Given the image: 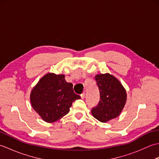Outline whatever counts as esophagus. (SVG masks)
<instances>
[{
  "label": "esophagus",
  "instance_id": "1",
  "mask_svg": "<svg viewBox=\"0 0 159 159\" xmlns=\"http://www.w3.org/2000/svg\"><path fill=\"white\" fill-rule=\"evenodd\" d=\"M85 92H83V93H82L81 94H80V97H81V98H82V99H84V98H85Z\"/></svg>",
  "mask_w": 159,
  "mask_h": 159
}]
</instances>
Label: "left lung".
Segmentation results:
<instances>
[{
	"label": "left lung",
	"instance_id": "obj_1",
	"mask_svg": "<svg viewBox=\"0 0 159 159\" xmlns=\"http://www.w3.org/2000/svg\"><path fill=\"white\" fill-rule=\"evenodd\" d=\"M99 89L100 101L92 109V116L106 122L120 114L126 101V93L119 80L109 74L95 76Z\"/></svg>",
	"mask_w": 159,
	"mask_h": 159
}]
</instances>
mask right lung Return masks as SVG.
I'll return each mask as SVG.
<instances>
[{
  "label": "right lung",
  "instance_id": "obj_1",
  "mask_svg": "<svg viewBox=\"0 0 159 159\" xmlns=\"http://www.w3.org/2000/svg\"><path fill=\"white\" fill-rule=\"evenodd\" d=\"M32 107L46 122L52 123L66 116L72 102L80 96L73 91L63 74H47L40 79L31 93Z\"/></svg>",
  "mask_w": 159,
  "mask_h": 159
}]
</instances>
